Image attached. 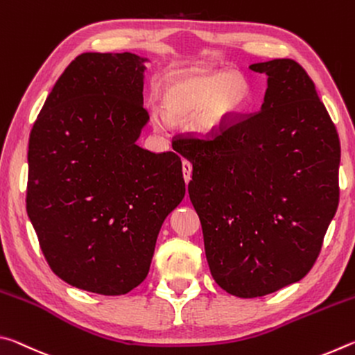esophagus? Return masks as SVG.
Masks as SVG:
<instances>
[{"instance_id": "1", "label": "esophagus", "mask_w": 355, "mask_h": 355, "mask_svg": "<svg viewBox=\"0 0 355 355\" xmlns=\"http://www.w3.org/2000/svg\"><path fill=\"white\" fill-rule=\"evenodd\" d=\"M182 169H183V177H184V182H186V184H188V183H189V180H191V173H192V164L189 163V161L183 159Z\"/></svg>"}]
</instances>
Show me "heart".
<instances>
[{
	"label": "heart",
	"mask_w": 355,
	"mask_h": 355,
	"mask_svg": "<svg viewBox=\"0 0 355 355\" xmlns=\"http://www.w3.org/2000/svg\"><path fill=\"white\" fill-rule=\"evenodd\" d=\"M252 101V86L238 71L183 75L167 84L163 92V112H153V123L164 130L169 120L196 116L202 136L218 133L245 112Z\"/></svg>",
	"instance_id": "b5f03b06"
}]
</instances>
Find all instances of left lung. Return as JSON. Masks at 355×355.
I'll return each instance as SVG.
<instances>
[{
    "mask_svg": "<svg viewBox=\"0 0 355 355\" xmlns=\"http://www.w3.org/2000/svg\"><path fill=\"white\" fill-rule=\"evenodd\" d=\"M250 69L268 76L260 112L211 141L182 139L209 271L244 299L307 275L340 196L338 133L307 71L293 59Z\"/></svg>",
    "mask_w": 355,
    "mask_h": 355,
    "instance_id": "1",
    "label": "left lung"
}]
</instances>
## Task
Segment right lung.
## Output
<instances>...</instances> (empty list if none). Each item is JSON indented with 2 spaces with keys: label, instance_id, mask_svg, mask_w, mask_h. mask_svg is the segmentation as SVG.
I'll list each match as a JSON object with an SVG mask.
<instances>
[{
  "label": "right lung",
  "instance_id": "right-lung-1",
  "mask_svg": "<svg viewBox=\"0 0 355 355\" xmlns=\"http://www.w3.org/2000/svg\"><path fill=\"white\" fill-rule=\"evenodd\" d=\"M147 58L83 53L29 136L26 211L51 271L105 296L147 277L164 219L184 197L182 159L139 147Z\"/></svg>",
  "mask_w": 355,
  "mask_h": 355
}]
</instances>
